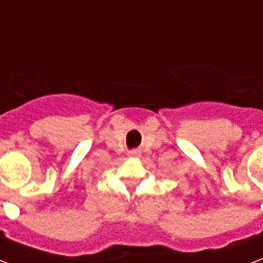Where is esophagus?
<instances>
[{
  "label": "esophagus",
  "instance_id": "esophagus-1",
  "mask_svg": "<svg viewBox=\"0 0 263 263\" xmlns=\"http://www.w3.org/2000/svg\"><path fill=\"white\" fill-rule=\"evenodd\" d=\"M129 156H132V157L139 156V152H138V150H131V152H129Z\"/></svg>",
  "mask_w": 263,
  "mask_h": 263
}]
</instances>
